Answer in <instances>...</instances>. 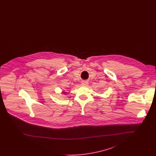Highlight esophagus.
<instances>
[{"label": "esophagus", "mask_w": 156, "mask_h": 156, "mask_svg": "<svg viewBox=\"0 0 156 156\" xmlns=\"http://www.w3.org/2000/svg\"><path fill=\"white\" fill-rule=\"evenodd\" d=\"M89 83L87 81H83L82 82L81 85L83 87H87Z\"/></svg>", "instance_id": "1"}]
</instances>
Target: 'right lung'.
<instances>
[{
	"mask_svg": "<svg viewBox=\"0 0 156 156\" xmlns=\"http://www.w3.org/2000/svg\"><path fill=\"white\" fill-rule=\"evenodd\" d=\"M64 94H65V93H66V92H64Z\"/></svg>",
	"mask_w": 156,
	"mask_h": 156,
	"instance_id": "obj_1",
	"label": "right lung"
}]
</instances>
